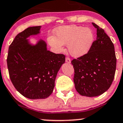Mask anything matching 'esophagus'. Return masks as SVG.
Returning a JSON list of instances; mask_svg holds the SVG:
<instances>
[{
    "instance_id": "1",
    "label": "esophagus",
    "mask_w": 123,
    "mask_h": 123,
    "mask_svg": "<svg viewBox=\"0 0 123 123\" xmlns=\"http://www.w3.org/2000/svg\"><path fill=\"white\" fill-rule=\"evenodd\" d=\"M66 63L70 64V63H71V59L70 58H68V57H66Z\"/></svg>"
}]
</instances>
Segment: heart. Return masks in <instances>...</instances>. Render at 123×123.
Masks as SVG:
<instances>
[{"instance_id":"obj_1","label":"heart","mask_w":123,"mask_h":123,"mask_svg":"<svg viewBox=\"0 0 123 123\" xmlns=\"http://www.w3.org/2000/svg\"><path fill=\"white\" fill-rule=\"evenodd\" d=\"M48 41L57 53L63 51L64 45L67 44L71 55L80 57L90 50L94 41V33L89 27L74 25L63 26L56 30L55 37L50 36L48 38Z\"/></svg>"}]
</instances>
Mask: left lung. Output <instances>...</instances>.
I'll use <instances>...</instances> for the list:
<instances>
[{
    "label": "left lung",
    "mask_w": 123,
    "mask_h": 123,
    "mask_svg": "<svg viewBox=\"0 0 123 123\" xmlns=\"http://www.w3.org/2000/svg\"><path fill=\"white\" fill-rule=\"evenodd\" d=\"M97 38L89 53L71 61L75 87L81 96L97 97L110 87L115 77L116 57L115 47L103 29L92 23Z\"/></svg>",
    "instance_id": "8db88e82"
}]
</instances>
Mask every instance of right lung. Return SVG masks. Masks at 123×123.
I'll use <instances>...</instances> for the list:
<instances>
[{"label":"right lung","instance_id":"right-lung-1","mask_svg":"<svg viewBox=\"0 0 123 123\" xmlns=\"http://www.w3.org/2000/svg\"><path fill=\"white\" fill-rule=\"evenodd\" d=\"M41 26L26 29L16 36L8 48L7 63L10 79L19 93L31 99L47 98L53 92L57 74L65 56L47 50L43 40L36 44L27 39L40 33Z\"/></svg>","mask_w":123,"mask_h":123}]
</instances>
